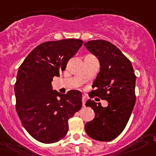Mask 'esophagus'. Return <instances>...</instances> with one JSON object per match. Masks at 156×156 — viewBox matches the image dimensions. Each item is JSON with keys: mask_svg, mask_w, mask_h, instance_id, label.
<instances>
[{"mask_svg": "<svg viewBox=\"0 0 156 156\" xmlns=\"http://www.w3.org/2000/svg\"><path fill=\"white\" fill-rule=\"evenodd\" d=\"M86 100H87V98H86L85 96H83L82 97V103H83V106H85L86 104Z\"/></svg>", "mask_w": 156, "mask_h": 156, "instance_id": "esophagus-1", "label": "esophagus"}]
</instances>
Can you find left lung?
I'll list each match as a JSON object with an SVG mask.
<instances>
[{
    "mask_svg": "<svg viewBox=\"0 0 156 156\" xmlns=\"http://www.w3.org/2000/svg\"><path fill=\"white\" fill-rule=\"evenodd\" d=\"M88 51L100 62L101 70L90 96H97L108 102L106 108L101 103L88 100L86 106L95 113L94 120L85 125L91 138L109 141L125 129L135 104V80L132 64L121 50L105 40H92L84 43Z\"/></svg>",
    "mask_w": 156,
    "mask_h": 156,
    "instance_id": "obj_1",
    "label": "left lung"
}]
</instances>
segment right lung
<instances>
[{
    "label": "right lung",
    "instance_id": "obj_1",
    "mask_svg": "<svg viewBox=\"0 0 156 156\" xmlns=\"http://www.w3.org/2000/svg\"><path fill=\"white\" fill-rule=\"evenodd\" d=\"M83 43L72 38L43 42L18 69L15 85L17 113L25 130L40 142L54 143L64 138L68 120L82 107L81 92L59 94L52 90V81L65 70Z\"/></svg>",
    "mask_w": 156,
    "mask_h": 156
}]
</instances>
